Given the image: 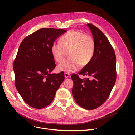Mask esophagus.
I'll list each match as a JSON object with an SVG mask.
<instances>
[{"instance_id": "esophagus-1", "label": "esophagus", "mask_w": 135, "mask_h": 135, "mask_svg": "<svg viewBox=\"0 0 135 135\" xmlns=\"http://www.w3.org/2000/svg\"><path fill=\"white\" fill-rule=\"evenodd\" d=\"M69 76H70V74H69V73H65V78L66 79L68 78Z\"/></svg>"}]
</instances>
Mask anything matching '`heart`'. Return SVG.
<instances>
[{"mask_svg": "<svg viewBox=\"0 0 135 135\" xmlns=\"http://www.w3.org/2000/svg\"><path fill=\"white\" fill-rule=\"evenodd\" d=\"M94 49V41L91 35L70 30L60 38L59 43L52 44L51 51L54 59L59 63L65 59L68 53L69 59L61 63L57 68L70 73L76 71L80 66H87L92 58Z\"/></svg>", "mask_w": 135, "mask_h": 135, "instance_id": "b5f03b06", "label": "heart"}]
</instances>
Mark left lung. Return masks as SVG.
<instances>
[{
	"mask_svg": "<svg viewBox=\"0 0 135 135\" xmlns=\"http://www.w3.org/2000/svg\"><path fill=\"white\" fill-rule=\"evenodd\" d=\"M87 26L94 41V52L91 61L79 74L88 78L82 79L73 74L71 78L75 102L83 108L91 110L105 102L114 87L117 79L116 56L103 32L92 24Z\"/></svg>",
	"mask_w": 135,
	"mask_h": 135,
	"instance_id": "1",
	"label": "left lung"
}]
</instances>
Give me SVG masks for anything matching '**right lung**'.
I'll return each mask as SVG.
<instances>
[{
	"label": "right lung",
	"mask_w": 135,
	"mask_h": 135,
	"mask_svg": "<svg viewBox=\"0 0 135 135\" xmlns=\"http://www.w3.org/2000/svg\"><path fill=\"white\" fill-rule=\"evenodd\" d=\"M66 31L40 29L27 36L19 46L13 65L15 85L23 100L33 108L50 105L65 80L64 72L51 73L56 67L51 48Z\"/></svg>",
	"instance_id": "add662e5"
}]
</instances>
